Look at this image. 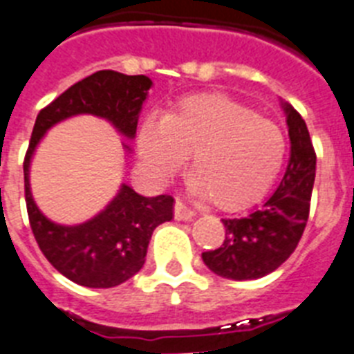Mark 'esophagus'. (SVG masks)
I'll use <instances>...</instances> for the list:
<instances>
[{
	"mask_svg": "<svg viewBox=\"0 0 354 354\" xmlns=\"http://www.w3.org/2000/svg\"><path fill=\"white\" fill-rule=\"evenodd\" d=\"M194 216H196L194 210L189 209V207H185V205H183L180 200L174 203V219H176V221H191Z\"/></svg>",
	"mask_w": 354,
	"mask_h": 354,
	"instance_id": "34e87169",
	"label": "esophagus"
}]
</instances>
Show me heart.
<instances>
[{"instance_id":"obj_1","label":"heart","mask_w":354,"mask_h":354,"mask_svg":"<svg viewBox=\"0 0 354 354\" xmlns=\"http://www.w3.org/2000/svg\"><path fill=\"white\" fill-rule=\"evenodd\" d=\"M144 167L167 182L191 154L187 187L221 210L259 201L283 169L286 142L273 122L223 93H196L165 115L151 113L136 135Z\"/></svg>"}]
</instances>
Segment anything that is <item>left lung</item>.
Returning <instances> with one entry per match:
<instances>
[{
    "label": "left lung",
    "mask_w": 354,
    "mask_h": 354,
    "mask_svg": "<svg viewBox=\"0 0 354 354\" xmlns=\"http://www.w3.org/2000/svg\"><path fill=\"white\" fill-rule=\"evenodd\" d=\"M281 108L292 154L277 191L245 218L223 219V245L201 254L207 268L225 279L250 281L275 272L297 248L310 216L317 156L301 115L292 104L281 102Z\"/></svg>",
    "instance_id": "1"
}]
</instances>
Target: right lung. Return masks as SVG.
Wrapping results in <instances>:
<instances>
[{
    "instance_id": "1",
    "label": "right lung",
    "mask_w": 354,
    "mask_h": 354,
    "mask_svg": "<svg viewBox=\"0 0 354 354\" xmlns=\"http://www.w3.org/2000/svg\"><path fill=\"white\" fill-rule=\"evenodd\" d=\"M151 86L153 81L145 75L95 71L59 95L35 118L23 165L32 232L53 268L81 286L113 288L140 272L153 230L171 221L174 200L167 194L145 198L122 183L117 196L97 216L77 225H61L46 218L35 205L30 189L32 158L48 129L77 115L104 118L133 140ZM122 145L131 151L129 145Z\"/></svg>"
}]
</instances>
